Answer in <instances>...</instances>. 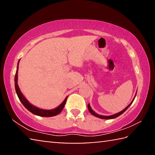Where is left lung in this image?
I'll return each instance as SVG.
<instances>
[{
	"label": "left lung",
	"mask_w": 155,
	"mask_h": 155,
	"mask_svg": "<svg viewBox=\"0 0 155 155\" xmlns=\"http://www.w3.org/2000/svg\"><path fill=\"white\" fill-rule=\"evenodd\" d=\"M136 94H137V91H136V93H135V97H134V98L133 99V101H131V103L128 104V105L126 107L125 109H124L122 110V111H121L120 112H119V113H117V114H114V115H108V116H107V115H99V114H96V113L94 111V110H92V109L91 108V107H90V103L88 104V105H87V107H88V109H89V111H90V112L91 113V114H92L93 115H94V116H96V117H99V118H101V119H104V120H110V119H114V118H115V117H118V116H120V115H122L123 113H124L126 110H127L128 107H129L130 106V104L133 103V101H134V99H135V96H136Z\"/></svg>",
	"instance_id": "left-lung-1"
}]
</instances>
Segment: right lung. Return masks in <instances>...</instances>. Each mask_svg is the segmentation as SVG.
Returning <instances> with one entry per match:
<instances>
[{
  "label": "right lung",
  "mask_w": 155,
  "mask_h": 155,
  "mask_svg": "<svg viewBox=\"0 0 155 155\" xmlns=\"http://www.w3.org/2000/svg\"><path fill=\"white\" fill-rule=\"evenodd\" d=\"M19 62H20V60L18 62L17 70L15 75V79H14L15 88V91H16V94L18 96V98H19V100L23 105L25 106V108L28 109V111L32 113V114H35L36 115H39V116H41V117H52V116H54V115H58L59 113H61L63 109H64L65 103H66V101L68 96H67L66 98H65L64 101H63V103L61 104H59L58 107L54 109H49V110L38 108V107L31 104L29 102L27 101V99L25 98L24 95L22 94V91H20L19 86L18 85V65H19Z\"/></svg>",
  "instance_id": "1"
}]
</instances>
